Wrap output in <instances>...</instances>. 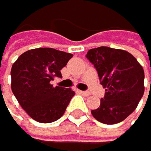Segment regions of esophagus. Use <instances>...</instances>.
Instances as JSON below:
<instances>
[{
	"label": "esophagus",
	"mask_w": 151,
	"mask_h": 151,
	"mask_svg": "<svg viewBox=\"0 0 151 151\" xmlns=\"http://www.w3.org/2000/svg\"><path fill=\"white\" fill-rule=\"evenodd\" d=\"M79 93H80L81 94L85 95V96H89V95H91V93H90L89 92H83V91H79Z\"/></svg>",
	"instance_id": "obj_1"
}]
</instances>
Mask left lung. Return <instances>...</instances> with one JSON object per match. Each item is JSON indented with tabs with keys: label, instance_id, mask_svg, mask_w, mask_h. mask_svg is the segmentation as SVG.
<instances>
[{
	"label": "left lung",
	"instance_id": "8db88e82",
	"mask_svg": "<svg viewBox=\"0 0 151 151\" xmlns=\"http://www.w3.org/2000/svg\"><path fill=\"white\" fill-rule=\"evenodd\" d=\"M87 58L98 73L105 96L92 114L103 124L125 120L137 108L145 92L144 69L132 54L106 46L88 51Z\"/></svg>",
	"mask_w": 151,
	"mask_h": 151
}]
</instances>
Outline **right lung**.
Returning <instances> with one entry per match:
<instances>
[{
	"label": "right lung",
	"mask_w": 151,
	"mask_h": 151,
	"mask_svg": "<svg viewBox=\"0 0 151 151\" xmlns=\"http://www.w3.org/2000/svg\"><path fill=\"white\" fill-rule=\"evenodd\" d=\"M73 58L54 48H36L22 54L11 68V89L18 102L32 119L52 123L64 114L75 92L54 86L60 70Z\"/></svg>",
	"instance_id": "1"
}]
</instances>
